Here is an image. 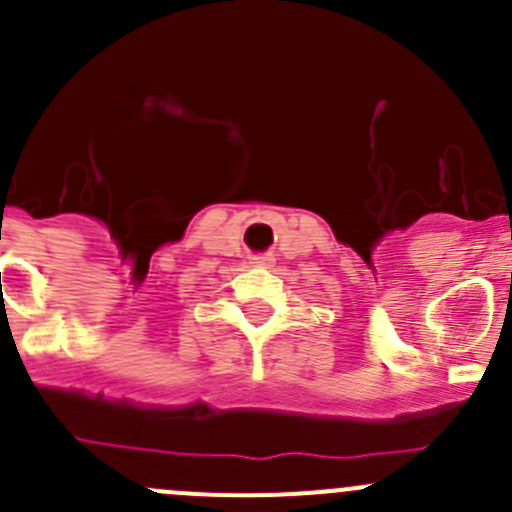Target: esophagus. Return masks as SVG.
I'll return each mask as SVG.
<instances>
[{"instance_id":"1","label":"esophagus","mask_w":512,"mask_h":512,"mask_svg":"<svg viewBox=\"0 0 512 512\" xmlns=\"http://www.w3.org/2000/svg\"><path fill=\"white\" fill-rule=\"evenodd\" d=\"M252 260H255V265H260V267H270L275 257H270V255H257V257H252Z\"/></svg>"}]
</instances>
